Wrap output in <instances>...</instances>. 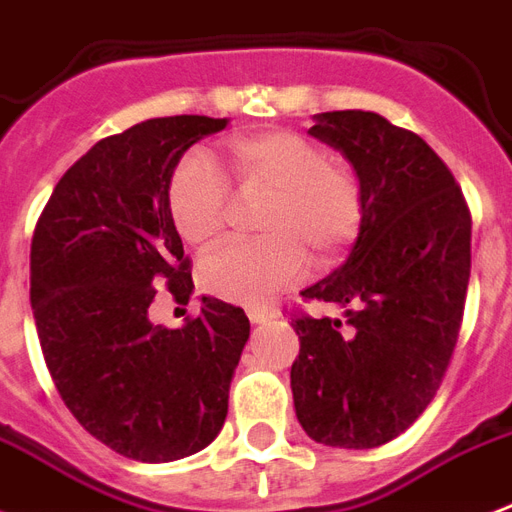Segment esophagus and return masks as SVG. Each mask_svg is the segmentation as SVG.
<instances>
[{"label": "esophagus", "instance_id": "1", "mask_svg": "<svg viewBox=\"0 0 512 512\" xmlns=\"http://www.w3.org/2000/svg\"><path fill=\"white\" fill-rule=\"evenodd\" d=\"M247 316L252 324H263V321L273 319L276 311H273V308H265V305H252V308H247Z\"/></svg>", "mask_w": 512, "mask_h": 512}]
</instances>
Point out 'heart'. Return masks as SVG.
Here are the masks:
<instances>
[{"label": "heart", "mask_w": 512, "mask_h": 512, "mask_svg": "<svg viewBox=\"0 0 512 512\" xmlns=\"http://www.w3.org/2000/svg\"><path fill=\"white\" fill-rule=\"evenodd\" d=\"M225 162L241 196H265L257 241H231L201 263V287L239 305L271 300L313 265H335L364 225L358 177L332 162L319 143L292 130H260L228 140ZM177 233L212 247L231 212V188L207 156H185L167 188Z\"/></svg>", "instance_id": "b5f03b06"}]
</instances>
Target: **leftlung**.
<instances>
[{"label": "left lung", "instance_id": "left-lung-1", "mask_svg": "<svg viewBox=\"0 0 512 512\" xmlns=\"http://www.w3.org/2000/svg\"><path fill=\"white\" fill-rule=\"evenodd\" d=\"M311 135L353 164L366 212L345 265L303 292L348 308L345 327L292 319L295 412L319 444L374 449L401 436L444 382L468 297L470 209L441 156L380 114L327 111Z\"/></svg>", "mask_w": 512, "mask_h": 512}]
</instances>
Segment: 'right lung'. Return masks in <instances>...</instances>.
<instances>
[{
	"label": "right lung",
	"instance_id": "add662e5",
	"mask_svg": "<svg viewBox=\"0 0 512 512\" xmlns=\"http://www.w3.org/2000/svg\"><path fill=\"white\" fill-rule=\"evenodd\" d=\"M228 119L164 116L103 138L60 177L31 239V308L63 404L122 457L172 462L220 433L249 340L241 308L201 297L170 329L159 287L188 303L191 257L170 217L180 156Z\"/></svg>",
	"mask_w": 512,
	"mask_h": 512
}]
</instances>
